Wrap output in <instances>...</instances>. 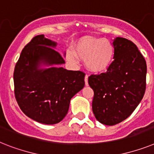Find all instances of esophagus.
<instances>
[{
  "mask_svg": "<svg viewBox=\"0 0 154 154\" xmlns=\"http://www.w3.org/2000/svg\"><path fill=\"white\" fill-rule=\"evenodd\" d=\"M85 84L86 86H88V75H85Z\"/></svg>",
  "mask_w": 154,
  "mask_h": 154,
  "instance_id": "34e87169",
  "label": "esophagus"
}]
</instances>
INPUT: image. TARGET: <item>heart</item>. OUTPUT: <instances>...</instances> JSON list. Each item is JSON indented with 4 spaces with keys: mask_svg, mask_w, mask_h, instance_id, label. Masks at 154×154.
I'll list each match as a JSON object with an SVG mask.
<instances>
[{
    "mask_svg": "<svg viewBox=\"0 0 154 154\" xmlns=\"http://www.w3.org/2000/svg\"><path fill=\"white\" fill-rule=\"evenodd\" d=\"M115 49L112 43L101 37H82L75 44L74 49L66 53L68 61L79 63V58L85 60L86 68L94 73L107 71L114 60Z\"/></svg>",
    "mask_w": 154,
    "mask_h": 154,
    "instance_id": "1",
    "label": "heart"
}]
</instances>
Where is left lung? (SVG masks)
I'll list each match as a JSON object with an SVG mask.
<instances>
[{
  "mask_svg": "<svg viewBox=\"0 0 154 154\" xmlns=\"http://www.w3.org/2000/svg\"><path fill=\"white\" fill-rule=\"evenodd\" d=\"M114 60L105 73L89 77L94 95L93 112L101 124L112 126L126 120L146 91V63L138 47L121 37L112 41Z\"/></svg>",
  "mask_w": 154,
  "mask_h": 154,
  "instance_id": "8db88e82",
  "label": "left lung"
}]
</instances>
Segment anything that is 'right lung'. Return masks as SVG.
I'll list each match as a JSON object with an SVG mask.
<instances>
[{
    "label": "right lung",
    "instance_id": "add662e5",
    "mask_svg": "<svg viewBox=\"0 0 154 154\" xmlns=\"http://www.w3.org/2000/svg\"><path fill=\"white\" fill-rule=\"evenodd\" d=\"M57 46L44 34L37 35L24 47L14 71L18 105L25 115L40 124L61 121L72 97L85 86L83 72L60 66L65 61L56 51Z\"/></svg>",
    "mask_w": 154,
    "mask_h": 154
}]
</instances>
